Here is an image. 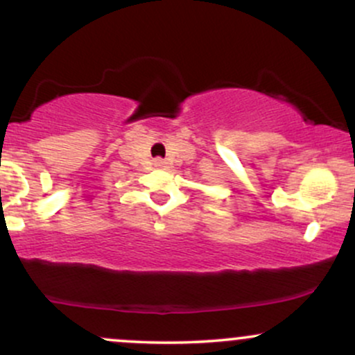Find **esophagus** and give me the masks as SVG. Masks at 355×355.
<instances>
[{"label":"esophagus","instance_id":"obj_1","mask_svg":"<svg viewBox=\"0 0 355 355\" xmlns=\"http://www.w3.org/2000/svg\"><path fill=\"white\" fill-rule=\"evenodd\" d=\"M153 165L157 166V168H166V162H164V160H160V158H158V160H155L153 162Z\"/></svg>","mask_w":355,"mask_h":355}]
</instances>
